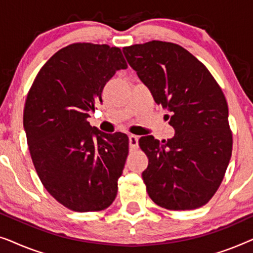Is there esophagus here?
Here are the masks:
<instances>
[{
    "label": "esophagus",
    "mask_w": 253,
    "mask_h": 253,
    "mask_svg": "<svg viewBox=\"0 0 253 253\" xmlns=\"http://www.w3.org/2000/svg\"><path fill=\"white\" fill-rule=\"evenodd\" d=\"M129 145L131 150H136L138 147V137L133 136V134H130L129 136Z\"/></svg>",
    "instance_id": "obj_1"
}]
</instances>
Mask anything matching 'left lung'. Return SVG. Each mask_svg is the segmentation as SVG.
Listing matches in <instances>:
<instances>
[{
	"instance_id": "left-lung-1",
	"label": "left lung",
	"mask_w": 253,
	"mask_h": 253,
	"mask_svg": "<svg viewBox=\"0 0 253 253\" xmlns=\"http://www.w3.org/2000/svg\"><path fill=\"white\" fill-rule=\"evenodd\" d=\"M124 56L175 129L167 141L141 137L148 158L143 179L150 198L172 211L210 202L233 151L228 105L205 65L179 44L153 40L123 48Z\"/></svg>"
}]
</instances>
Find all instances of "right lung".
I'll return each mask as SVG.
<instances>
[{
	"mask_svg": "<svg viewBox=\"0 0 253 253\" xmlns=\"http://www.w3.org/2000/svg\"><path fill=\"white\" fill-rule=\"evenodd\" d=\"M122 51L77 42L55 53L38 72L24 107V129L44 189L75 212L112 205L129 153L122 132L103 133L87 121L117 70Z\"/></svg>",
	"mask_w": 253,
	"mask_h": 253,
	"instance_id": "add662e5",
	"label": "right lung"
}]
</instances>
